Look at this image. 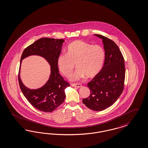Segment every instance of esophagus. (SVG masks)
<instances>
[{"label": "esophagus", "mask_w": 148, "mask_h": 148, "mask_svg": "<svg viewBox=\"0 0 148 148\" xmlns=\"http://www.w3.org/2000/svg\"><path fill=\"white\" fill-rule=\"evenodd\" d=\"M71 86L76 87H77V88H81L82 87V84H71Z\"/></svg>", "instance_id": "34e87169"}]
</instances>
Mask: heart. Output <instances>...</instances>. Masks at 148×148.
Instances as JSON below:
<instances>
[{
    "instance_id": "b5f03b06",
    "label": "heart",
    "mask_w": 148,
    "mask_h": 148,
    "mask_svg": "<svg viewBox=\"0 0 148 148\" xmlns=\"http://www.w3.org/2000/svg\"><path fill=\"white\" fill-rule=\"evenodd\" d=\"M105 60V52L99 45H93L82 40L71 42L67 53L58 56L57 60L60 71L68 77L74 68L77 70L71 75V81H77L86 76L90 78L96 76L102 69Z\"/></svg>"
}]
</instances>
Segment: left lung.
<instances>
[{
	"label": "left lung",
	"instance_id": "obj_1",
	"mask_svg": "<svg viewBox=\"0 0 148 148\" xmlns=\"http://www.w3.org/2000/svg\"><path fill=\"white\" fill-rule=\"evenodd\" d=\"M105 60L101 72L87 84L90 95L82 100L88 108L102 111L115 103L122 93L125 78V65L122 54L116 43L102 35Z\"/></svg>",
	"mask_w": 148,
	"mask_h": 148
}]
</instances>
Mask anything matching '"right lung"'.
<instances>
[{
    "instance_id": "right-lung-1",
    "label": "right lung",
    "mask_w": 148,
    "mask_h": 148,
    "mask_svg": "<svg viewBox=\"0 0 148 148\" xmlns=\"http://www.w3.org/2000/svg\"><path fill=\"white\" fill-rule=\"evenodd\" d=\"M63 39L41 38L27 47L22 53L19 72L20 88L24 96L34 107L44 112H52L64 102V90L70 84L60 75L57 60L61 52ZM32 55L45 58L51 66V75L42 87L30 89L23 84L20 78V69L23 59Z\"/></svg>"
}]
</instances>
